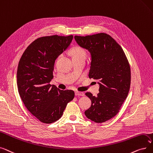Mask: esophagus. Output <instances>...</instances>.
I'll list each match as a JSON object with an SVG mask.
<instances>
[{
    "instance_id": "34e87169",
    "label": "esophagus",
    "mask_w": 153,
    "mask_h": 153,
    "mask_svg": "<svg viewBox=\"0 0 153 153\" xmlns=\"http://www.w3.org/2000/svg\"><path fill=\"white\" fill-rule=\"evenodd\" d=\"M75 94L76 96H84L85 93L83 92H82V91H75Z\"/></svg>"
}]
</instances>
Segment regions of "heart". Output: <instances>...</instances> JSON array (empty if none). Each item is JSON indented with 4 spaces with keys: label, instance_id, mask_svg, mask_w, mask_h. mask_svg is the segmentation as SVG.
I'll return each instance as SVG.
<instances>
[{
    "label": "heart",
    "instance_id": "heart-1",
    "mask_svg": "<svg viewBox=\"0 0 153 153\" xmlns=\"http://www.w3.org/2000/svg\"><path fill=\"white\" fill-rule=\"evenodd\" d=\"M71 52L73 58L77 56H86V51L83 48L79 46L73 47Z\"/></svg>",
    "mask_w": 153,
    "mask_h": 153
}]
</instances>
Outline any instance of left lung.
<instances>
[{
	"label": "left lung",
	"instance_id": "obj_1",
	"mask_svg": "<svg viewBox=\"0 0 153 153\" xmlns=\"http://www.w3.org/2000/svg\"><path fill=\"white\" fill-rule=\"evenodd\" d=\"M81 47L91 54L89 78L98 79L97 97L90 92L86 95L91 101L85 114L91 121L101 123L113 118L128 97L131 84V70L126 55L110 35L100 33L85 37L75 36Z\"/></svg>",
	"mask_w": 153,
	"mask_h": 153
}]
</instances>
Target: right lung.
Instances as JSON below:
<instances>
[{"label":"right lung","mask_w":153,"mask_h":153,"mask_svg":"<svg viewBox=\"0 0 153 153\" xmlns=\"http://www.w3.org/2000/svg\"><path fill=\"white\" fill-rule=\"evenodd\" d=\"M73 37L55 35L36 39L19 62L17 83L20 97L31 114L47 124L59 120L75 97L73 90H61L50 84L55 60L68 47Z\"/></svg>","instance_id":"1"}]
</instances>
